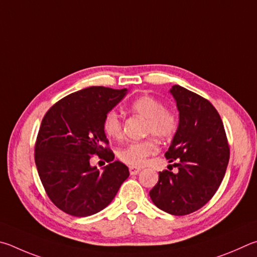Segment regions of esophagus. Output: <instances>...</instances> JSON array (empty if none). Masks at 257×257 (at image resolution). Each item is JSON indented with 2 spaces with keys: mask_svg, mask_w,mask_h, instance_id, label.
Instances as JSON below:
<instances>
[{
  "mask_svg": "<svg viewBox=\"0 0 257 257\" xmlns=\"http://www.w3.org/2000/svg\"><path fill=\"white\" fill-rule=\"evenodd\" d=\"M141 172L140 167H134V166H130V174L131 175H138Z\"/></svg>",
  "mask_w": 257,
  "mask_h": 257,
  "instance_id": "esophagus-1",
  "label": "esophagus"
}]
</instances>
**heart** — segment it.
<instances>
[{"label":"heart","instance_id":"1","mask_svg":"<svg viewBox=\"0 0 257 257\" xmlns=\"http://www.w3.org/2000/svg\"><path fill=\"white\" fill-rule=\"evenodd\" d=\"M131 109L147 118V133L159 139H170L177 131L178 118L173 110L164 108L163 102L155 97L141 96L131 103ZM102 128L108 138L118 139L123 133V125L116 111H108L103 117ZM158 151L157 143L152 139L130 143L118 151V158L125 164L140 166L148 157Z\"/></svg>","mask_w":257,"mask_h":257}]
</instances>
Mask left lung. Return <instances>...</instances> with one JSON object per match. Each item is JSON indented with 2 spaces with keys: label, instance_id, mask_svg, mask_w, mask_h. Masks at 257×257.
<instances>
[{
  "label": "left lung",
  "instance_id": "left-lung-1",
  "mask_svg": "<svg viewBox=\"0 0 257 257\" xmlns=\"http://www.w3.org/2000/svg\"><path fill=\"white\" fill-rule=\"evenodd\" d=\"M169 92L176 101L179 121L166 158L176 161L178 172H160L149 194L157 208L185 215L201 209L217 192L226 174L229 147L212 103L178 84Z\"/></svg>",
  "mask_w": 257,
  "mask_h": 257
}]
</instances>
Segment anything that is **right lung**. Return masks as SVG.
Returning a JSON list of instances; mask_svg holds the SVG:
<instances>
[{
	"label": "right lung",
	"instance_id": "right-lung-1",
	"mask_svg": "<svg viewBox=\"0 0 257 257\" xmlns=\"http://www.w3.org/2000/svg\"><path fill=\"white\" fill-rule=\"evenodd\" d=\"M127 89L90 87L69 94L44 116L35 146V163L43 186L58 209L88 217L110 204L130 176L114 154L102 128L103 117ZM92 154L110 162L103 172L89 165Z\"/></svg>",
	"mask_w": 257,
	"mask_h": 257
}]
</instances>
